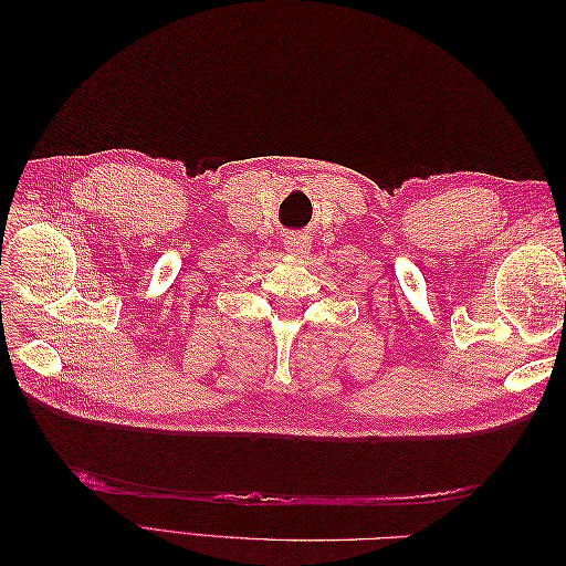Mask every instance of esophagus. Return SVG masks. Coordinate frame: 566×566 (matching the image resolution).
<instances>
[{
	"label": "esophagus",
	"mask_w": 566,
	"mask_h": 566,
	"mask_svg": "<svg viewBox=\"0 0 566 566\" xmlns=\"http://www.w3.org/2000/svg\"><path fill=\"white\" fill-rule=\"evenodd\" d=\"M283 245H285L287 252H293V254H304L306 250L312 248L310 235H304V233H290L283 241Z\"/></svg>",
	"instance_id": "obj_1"
}]
</instances>
